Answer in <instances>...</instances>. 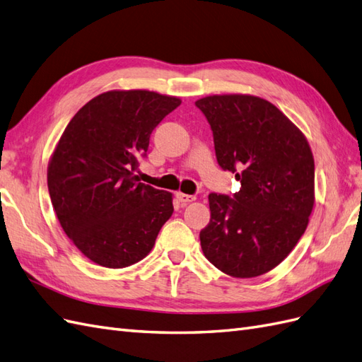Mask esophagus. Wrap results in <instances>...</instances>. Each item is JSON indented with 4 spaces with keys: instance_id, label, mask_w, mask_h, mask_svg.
<instances>
[{
    "instance_id": "obj_1",
    "label": "esophagus",
    "mask_w": 362,
    "mask_h": 362,
    "mask_svg": "<svg viewBox=\"0 0 362 362\" xmlns=\"http://www.w3.org/2000/svg\"><path fill=\"white\" fill-rule=\"evenodd\" d=\"M175 197H177L180 203H189L196 200V196H189V194H185V192H177L175 194Z\"/></svg>"
}]
</instances>
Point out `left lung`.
Listing matches in <instances>:
<instances>
[{
  "instance_id": "left-lung-1",
  "label": "left lung",
  "mask_w": 362,
  "mask_h": 362,
  "mask_svg": "<svg viewBox=\"0 0 362 362\" xmlns=\"http://www.w3.org/2000/svg\"><path fill=\"white\" fill-rule=\"evenodd\" d=\"M214 136L217 162L235 173L233 199L209 194L202 251L235 278L272 271L291 254L315 203V162L308 139L269 100L212 95L196 100Z\"/></svg>"
}]
</instances>
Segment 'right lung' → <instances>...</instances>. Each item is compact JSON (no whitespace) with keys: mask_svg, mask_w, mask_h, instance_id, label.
<instances>
[{"mask_svg":"<svg viewBox=\"0 0 362 362\" xmlns=\"http://www.w3.org/2000/svg\"><path fill=\"white\" fill-rule=\"evenodd\" d=\"M182 100L148 90H111L73 116L47 168L64 233L93 263L111 269L141 262L173 216V194L133 174L150 136Z\"/></svg>","mask_w":362,"mask_h":362,"instance_id":"obj_1","label":"right lung"}]
</instances>
